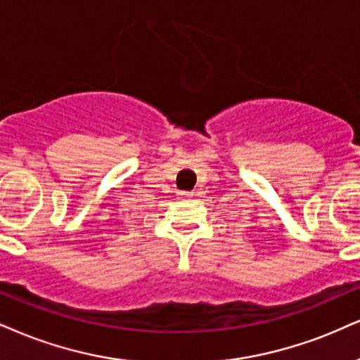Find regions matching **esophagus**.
I'll list each match as a JSON object with an SVG mask.
<instances>
[{
  "label": "esophagus",
  "instance_id": "34e87169",
  "mask_svg": "<svg viewBox=\"0 0 360 360\" xmlns=\"http://www.w3.org/2000/svg\"><path fill=\"white\" fill-rule=\"evenodd\" d=\"M179 195L181 198H190L193 195V192H185V190H181V192H179Z\"/></svg>",
  "mask_w": 360,
  "mask_h": 360
}]
</instances>
